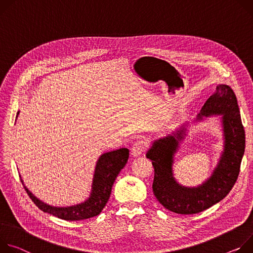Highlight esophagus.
Segmentation results:
<instances>
[{"instance_id":"34e87169","label":"esophagus","mask_w":253,"mask_h":253,"mask_svg":"<svg viewBox=\"0 0 253 253\" xmlns=\"http://www.w3.org/2000/svg\"><path fill=\"white\" fill-rule=\"evenodd\" d=\"M146 147H147V144H146L145 141H139V142L134 143L132 148H131V156L133 158L139 157L145 152Z\"/></svg>"}]
</instances>
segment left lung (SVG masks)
Masks as SVG:
<instances>
[{"label":"left lung","instance_id":"1","mask_svg":"<svg viewBox=\"0 0 253 253\" xmlns=\"http://www.w3.org/2000/svg\"><path fill=\"white\" fill-rule=\"evenodd\" d=\"M213 116L220 120L223 149L210 177L202 184L184 186L174 175L175 156L188 135L189 123H183L170 133L154 139L146 154L155 168L154 195L168 210L184 215L202 212L225 198L237 180L245 150V131L237 98L226 84L216 86L195 122Z\"/></svg>","mask_w":253,"mask_h":253}]
</instances>
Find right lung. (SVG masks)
Masks as SVG:
<instances>
[{
    "label": "right lung",
    "mask_w": 253,
    "mask_h": 253,
    "mask_svg": "<svg viewBox=\"0 0 253 253\" xmlns=\"http://www.w3.org/2000/svg\"><path fill=\"white\" fill-rule=\"evenodd\" d=\"M20 114V110L17 111L16 120ZM129 151L126 148L105 152L101 154L95 164L93 178L91 183V190L88 198L84 201L70 206H54L47 204L37 198L36 196L28 189L20 175L21 182L27 191V194L30 196L32 201L36 206L43 212L49 213L53 216L68 221H77L88 219L100 214L104 206L106 205L117 177L120 172L124 169L128 160Z\"/></svg>",
    "instance_id": "1"
}]
</instances>
